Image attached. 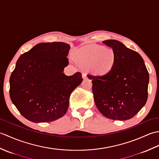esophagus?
Wrapping results in <instances>:
<instances>
[{"instance_id": "obj_1", "label": "esophagus", "mask_w": 159, "mask_h": 159, "mask_svg": "<svg viewBox=\"0 0 159 159\" xmlns=\"http://www.w3.org/2000/svg\"><path fill=\"white\" fill-rule=\"evenodd\" d=\"M82 77H83V79H86L87 78V74H86V73H83V74H82Z\"/></svg>"}]
</instances>
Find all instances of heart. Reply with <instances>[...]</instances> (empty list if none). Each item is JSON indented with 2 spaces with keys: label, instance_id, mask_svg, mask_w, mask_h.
Segmentation results:
<instances>
[{
  "label": "heart",
  "instance_id": "1",
  "mask_svg": "<svg viewBox=\"0 0 159 159\" xmlns=\"http://www.w3.org/2000/svg\"><path fill=\"white\" fill-rule=\"evenodd\" d=\"M74 60L78 64L90 67L92 72L104 76L111 72L116 65V55L109 47L90 45L80 47L74 51Z\"/></svg>",
  "mask_w": 159,
  "mask_h": 159
}]
</instances>
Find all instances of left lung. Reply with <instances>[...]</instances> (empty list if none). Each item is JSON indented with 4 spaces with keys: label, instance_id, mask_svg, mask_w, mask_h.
Instances as JSON below:
<instances>
[{
    "label": "left lung",
    "instance_id": "left-lung-1",
    "mask_svg": "<svg viewBox=\"0 0 159 159\" xmlns=\"http://www.w3.org/2000/svg\"><path fill=\"white\" fill-rule=\"evenodd\" d=\"M102 43L114 50L116 62L106 75H87L92 80L95 104L109 119L129 120L146 103L149 74L143 58L136 51L117 40H105Z\"/></svg>",
    "mask_w": 159,
    "mask_h": 159
}]
</instances>
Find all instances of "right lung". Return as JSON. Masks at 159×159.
<instances>
[{
	"label": "right lung",
	"mask_w": 159,
	"mask_h": 159,
	"mask_svg": "<svg viewBox=\"0 0 159 159\" xmlns=\"http://www.w3.org/2000/svg\"><path fill=\"white\" fill-rule=\"evenodd\" d=\"M70 46L64 42L40 43L19 57L9 79L13 104L26 119L50 122L67 112L71 93L82 74L66 76Z\"/></svg>",
	"instance_id": "obj_1"
}]
</instances>
